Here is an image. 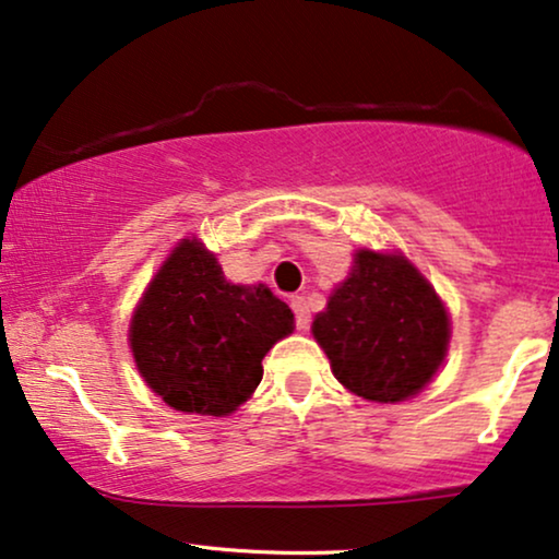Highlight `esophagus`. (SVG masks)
<instances>
[{
  "label": "esophagus",
  "instance_id": "obj_1",
  "mask_svg": "<svg viewBox=\"0 0 559 559\" xmlns=\"http://www.w3.org/2000/svg\"><path fill=\"white\" fill-rule=\"evenodd\" d=\"M292 309H294V314H296V326H299V330H309L311 314H309L307 299H304V296H294Z\"/></svg>",
  "mask_w": 559,
  "mask_h": 559
}]
</instances>
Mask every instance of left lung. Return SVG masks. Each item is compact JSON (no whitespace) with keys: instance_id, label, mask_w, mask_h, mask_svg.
<instances>
[{"instance_id":"left-lung-1","label":"left lung","mask_w":559,"mask_h":559,"mask_svg":"<svg viewBox=\"0 0 559 559\" xmlns=\"http://www.w3.org/2000/svg\"><path fill=\"white\" fill-rule=\"evenodd\" d=\"M311 332L345 389L393 404L419 393L442 366L450 319L404 255L360 250Z\"/></svg>"}]
</instances>
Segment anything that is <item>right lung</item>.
Wrapping results in <instances>:
<instances>
[{
    "label": "right lung",
    "instance_id": "obj_1",
    "mask_svg": "<svg viewBox=\"0 0 559 559\" xmlns=\"http://www.w3.org/2000/svg\"><path fill=\"white\" fill-rule=\"evenodd\" d=\"M292 330V309L271 288L229 284L202 242L183 240L147 286L130 345L168 406L227 416L258 389L265 353Z\"/></svg>",
    "mask_w": 559,
    "mask_h": 559
}]
</instances>
